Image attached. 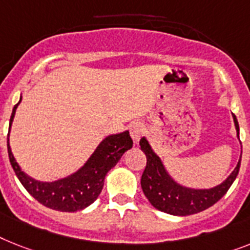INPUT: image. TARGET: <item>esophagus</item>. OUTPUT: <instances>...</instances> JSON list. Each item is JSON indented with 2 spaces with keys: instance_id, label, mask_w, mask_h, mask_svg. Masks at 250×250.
<instances>
[{
  "instance_id": "1",
  "label": "esophagus",
  "mask_w": 250,
  "mask_h": 250,
  "mask_svg": "<svg viewBox=\"0 0 250 250\" xmlns=\"http://www.w3.org/2000/svg\"><path fill=\"white\" fill-rule=\"evenodd\" d=\"M130 135L133 138L134 143H138L140 139V137L143 135L144 133V125L142 123H133L129 126Z\"/></svg>"
}]
</instances>
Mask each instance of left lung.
Here are the masks:
<instances>
[{"label":"left lung","instance_id":"obj_1","mask_svg":"<svg viewBox=\"0 0 250 250\" xmlns=\"http://www.w3.org/2000/svg\"><path fill=\"white\" fill-rule=\"evenodd\" d=\"M235 129L239 138V124L236 116L232 113ZM140 149L147 157V166L140 179V185L144 195L154 208L165 213L174 216H189L207 209L213 206L226 194L229 188L231 187L236 179L240 168L241 154L239 162L228 179L217 187L211 189H193L177 184L176 181L167 174L164 164L157 154L154 153L146 137L139 142Z\"/></svg>","mask_w":250,"mask_h":250}]
</instances>
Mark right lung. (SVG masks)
<instances>
[{"mask_svg":"<svg viewBox=\"0 0 250 250\" xmlns=\"http://www.w3.org/2000/svg\"><path fill=\"white\" fill-rule=\"evenodd\" d=\"M20 102L21 97L12 110L10 129ZM9 137L10 130L7 134V152L10 164L22 187L41 204L61 212H76L90 206L101 194L107 172L116 166L121 156L127 149L133 147V140L127 130L123 133L108 135L98 144L92 156L79 170L69 176L48 183L34 180L20 168L11 152Z\"/></svg>","mask_w":250,"mask_h":250,"instance_id":"1","label":"right lung"}]
</instances>
